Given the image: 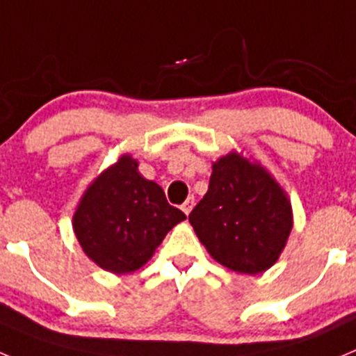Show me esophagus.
Returning a JSON list of instances; mask_svg holds the SVG:
<instances>
[{
  "label": "esophagus",
  "instance_id": "obj_1",
  "mask_svg": "<svg viewBox=\"0 0 356 356\" xmlns=\"http://www.w3.org/2000/svg\"><path fill=\"white\" fill-rule=\"evenodd\" d=\"M193 207H194V197H188V200L185 201L184 205H181V210H184L185 216H188V213H191V210H193Z\"/></svg>",
  "mask_w": 356,
  "mask_h": 356
}]
</instances>
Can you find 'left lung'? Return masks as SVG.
<instances>
[{
    "label": "left lung",
    "instance_id": "obj_1",
    "mask_svg": "<svg viewBox=\"0 0 356 356\" xmlns=\"http://www.w3.org/2000/svg\"><path fill=\"white\" fill-rule=\"evenodd\" d=\"M188 221L216 262L259 275L278 262L294 216L275 176L253 156L229 151L212 162L209 191Z\"/></svg>",
    "mask_w": 356,
    "mask_h": 356
}]
</instances>
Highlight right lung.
I'll list each match as a JSON object with an SVG mask.
<instances>
[{"instance_id": "obj_1", "label": "right lung", "mask_w": 356, "mask_h": 356, "mask_svg": "<svg viewBox=\"0 0 356 356\" xmlns=\"http://www.w3.org/2000/svg\"><path fill=\"white\" fill-rule=\"evenodd\" d=\"M184 219L162 187L146 180L139 162L124 153L85 188L72 213V232L96 266L127 275L151 260L169 229Z\"/></svg>"}]
</instances>
